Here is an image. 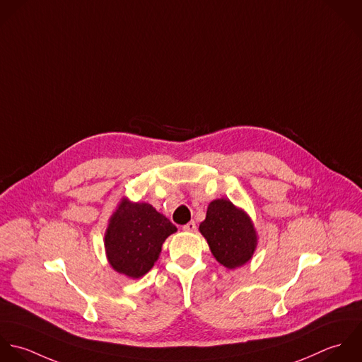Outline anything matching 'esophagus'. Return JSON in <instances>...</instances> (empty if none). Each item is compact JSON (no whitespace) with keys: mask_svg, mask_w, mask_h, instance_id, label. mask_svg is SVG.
Segmentation results:
<instances>
[{"mask_svg":"<svg viewBox=\"0 0 362 362\" xmlns=\"http://www.w3.org/2000/svg\"><path fill=\"white\" fill-rule=\"evenodd\" d=\"M196 229H197V226H196V222H194V221H190V222H187L186 225H183V230L194 232Z\"/></svg>","mask_w":362,"mask_h":362,"instance_id":"1","label":"esophagus"}]
</instances>
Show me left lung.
<instances>
[{"instance_id": "1", "label": "left lung", "mask_w": 362, "mask_h": 362, "mask_svg": "<svg viewBox=\"0 0 362 362\" xmlns=\"http://www.w3.org/2000/svg\"><path fill=\"white\" fill-rule=\"evenodd\" d=\"M199 230L218 263L229 270L250 262L259 242L252 218L226 199H217L209 204Z\"/></svg>"}]
</instances>
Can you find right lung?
<instances>
[{
  "label": "right lung",
  "instance_id": "obj_1",
  "mask_svg": "<svg viewBox=\"0 0 362 362\" xmlns=\"http://www.w3.org/2000/svg\"><path fill=\"white\" fill-rule=\"evenodd\" d=\"M177 228L148 203L123 197L109 218L105 232V252L109 264L119 274L137 280L159 259L162 245Z\"/></svg>",
  "mask_w": 362,
  "mask_h": 362
}]
</instances>
